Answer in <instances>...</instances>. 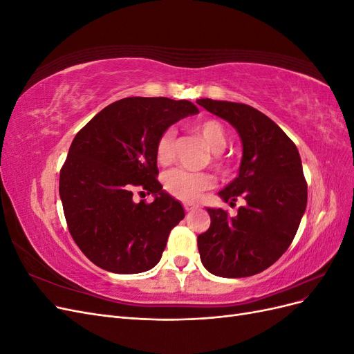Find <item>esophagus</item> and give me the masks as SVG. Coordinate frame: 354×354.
Listing matches in <instances>:
<instances>
[{"mask_svg": "<svg viewBox=\"0 0 354 354\" xmlns=\"http://www.w3.org/2000/svg\"><path fill=\"white\" fill-rule=\"evenodd\" d=\"M183 207H185V211H187V212H190V211H194V209H196V208H198L196 205H194V203H189V202H187V203H185Z\"/></svg>", "mask_w": 354, "mask_h": 354, "instance_id": "esophagus-1", "label": "esophagus"}]
</instances>
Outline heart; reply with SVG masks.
I'll return each mask as SVG.
<instances>
[{
  "instance_id": "obj_1",
  "label": "heart",
  "mask_w": 354,
  "mask_h": 354,
  "mask_svg": "<svg viewBox=\"0 0 354 354\" xmlns=\"http://www.w3.org/2000/svg\"><path fill=\"white\" fill-rule=\"evenodd\" d=\"M194 130L214 153L212 164L220 169L226 168V160L220 156L227 145V134L224 127L216 120H205L199 122ZM174 142V130H165L160 133L155 145V160L158 165H168L173 160ZM162 183L167 194L173 198L185 202H196L203 192L214 187L216 180L208 173H189L185 169H171L164 174Z\"/></svg>"
}]
</instances>
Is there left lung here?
<instances>
[{"label":"left lung","instance_id":"left-lung-1","mask_svg":"<svg viewBox=\"0 0 354 354\" xmlns=\"http://www.w3.org/2000/svg\"><path fill=\"white\" fill-rule=\"evenodd\" d=\"M236 128L243 146L239 176L220 192L245 207L230 217L207 208L209 229L198 236L205 269L221 277H246L281 259L298 230L307 205V181L295 143L276 122L252 106L201 99L196 102Z\"/></svg>","mask_w":354,"mask_h":354}]
</instances>
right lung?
Here are the masks:
<instances>
[{"label": "right lung", "mask_w": 354, "mask_h": 354, "mask_svg": "<svg viewBox=\"0 0 354 354\" xmlns=\"http://www.w3.org/2000/svg\"><path fill=\"white\" fill-rule=\"evenodd\" d=\"M194 113L198 108L187 100L127 97L75 136L59 194L72 239L100 269L133 274L159 263L185 209L156 178L155 145L171 124ZM134 193L156 201L136 203Z\"/></svg>", "instance_id": "add662e5"}]
</instances>
